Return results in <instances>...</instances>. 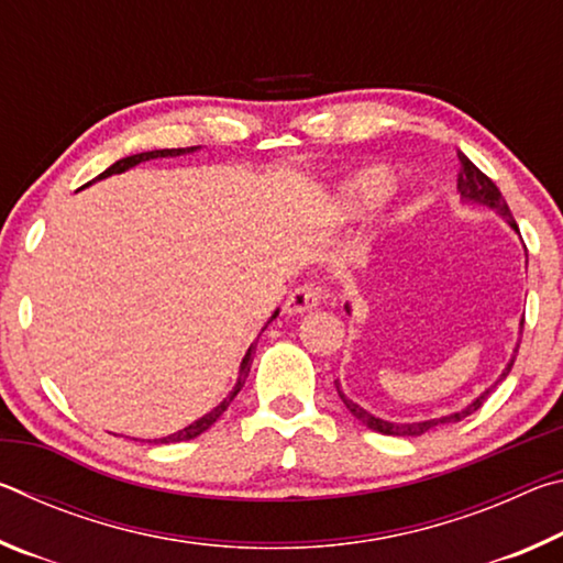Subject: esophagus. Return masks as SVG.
<instances>
[{
  "label": "esophagus",
  "instance_id": "1",
  "mask_svg": "<svg viewBox=\"0 0 563 563\" xmlns=\"http://www.w3.org/2000/svg\"><path fill=\"white\" fill-rule=\"evenodd\" d=\"M322 288L318 283H305L300 288H295L290 292V298L285 300V310L292 312V316H298V312H310L316 310L320 300H322Z\"/></svg>",
  "mask_w": 563,
  "mask_h": 563
}]
</instances>
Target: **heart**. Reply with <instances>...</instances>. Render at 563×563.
<instances>
[{"label": "heart", "instance_id": "b5f03b06", "mask_svg": "<svg viewBox=\"0 0 563 563\" xmlns=\"http://www.w3.org/2000/svg\"><path fill=\"white\" fill-rule=\"evenodd\" d=\"M389 188H393V174L383 166H373L347 180L345 188H342V206L350 213L367 211V208L383 201Z\"/></svg>", "mask_w": 563, "mask_h": 563}]
</instances>
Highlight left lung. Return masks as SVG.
I'll return each mask as SVG.
<instances>
[{
  "label": "left lung",
  "mask_w": 563,
  "mask_h": 563,
  "mask_svg": "<svg viewBox=\"0 0 563 563\" xmlns=\"http://www.w3.org/2000/svg\"><path fill=\"white\" fill-rule=\"evenodd\" d=\"M456 158H460V170H456V190H460V196L464 198V201H474V203L489 206L492 211H497L501 218H507V223L514 228V231L519 233V225H517V221H514V218H511L509 206H507V201H504L501 190H499L497 186H494V180H492L487 174H482V170L476 168V166L472 164V161L462 154V151H456ZM521 325H523V320H521ZM514 352H519V347L514 350ZM514 360H517V355L511 357V362L507 365V369H504L501 377L497 379V385L501 383L504 377L509 375V369H511V365H514ZM497 385H494V387H497ZM335 387H338V395H340V399H342V402H345V407H347L350 412H352V417H357L362 424H367V427H369V430L383 432V434H393V437H419V434H424V432L434 430V427H440V424H446V422H460V419H464V417H470L472 412H476V409H479V407L484 405V399H487V397H489V393L494 389V387H492V389H487V393H484L482 397H476L470 407H464V409H462V412L446 415V417H440V419H424V422L397 424V422H385V419H379V417H375V415H369L367 409H362L360 405L352 402V399H347L345 395H342V389H340V385H338V379H335Z\"/></svg>",
  "instance_id": "8db88e82"
}]
</instances>
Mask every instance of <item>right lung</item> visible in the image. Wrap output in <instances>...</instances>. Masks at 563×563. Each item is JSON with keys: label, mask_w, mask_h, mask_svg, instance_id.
I'll use <instances>...</instances> for the list:
<instances>
[{"label": "right lung", "mask_w": 563, "mask_h": 563, "mask_svg": "<svg viewBox=\"0 0 563 563\" xmlns=\"http://www.w3.org/2000/svg\"><path fill=\"white\" fill-rule=\"evenodd\" d=\"M196 146H190V148H161V151H146V154H136V156H126V158H121V161H117V164L113 166H109L107 170H103V174H99L97 178H107V176H111V174H121V170H126V168H131V166H136V164H141V161H151V158H166V156H180V154H188V151H194ZM89 186V184H87ZM275 316H278V312H275ZM275 316L271 318V320H275ZM265 330V328H263ZM253 352H255V347L251 345L247 347V352H245V357H243V362H241V375H238V383H235V387H233V393L228 395L221 405H218L213 412H208L206 417H201L198 419V422H194V424H188L186 430H178L176 434H170V437H164V440H158V442H164V444H168V442H188V440H194V437H198V434H203L208 427H211L218 417H221L225 409H228V405L233 402V397L241 393V387L245 385V377H247V373H251V365H253Z\"/></svg>", "instance_id": "obj_1"}]
</instances>
